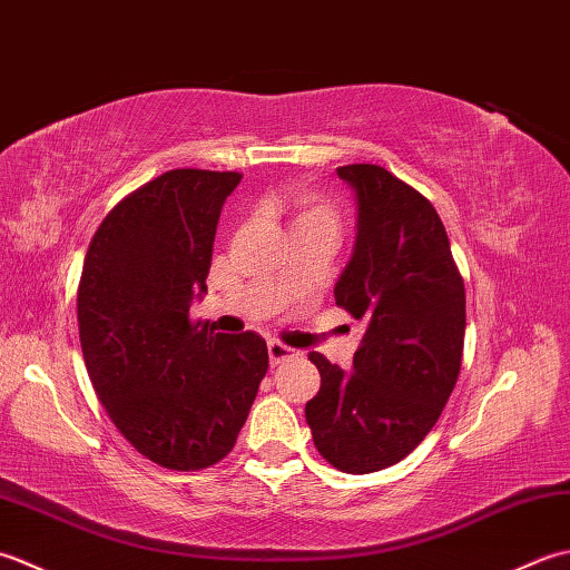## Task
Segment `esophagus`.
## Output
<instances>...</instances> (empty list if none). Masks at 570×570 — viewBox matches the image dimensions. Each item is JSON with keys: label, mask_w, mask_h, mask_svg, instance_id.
<instances>
[{"label": "esophagus", "mask_w": 570, "mask_h": 570, "mask_svg": "<svg viewBox=\"0 0 570 570\" xmlns=\"http://www.w3.org/2000/svg\"><path fill=\"white\" fill-rule=\"evenodd\" d=\"M268 356H271V366H277V364H283L285 358L295 356V350H289L287 344L273 340V342H268Z\"/></svg>", "instance_id": "1"}]
</instances>
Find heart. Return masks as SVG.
Listing matches in <instances>:
<instances>
[{
	"mask_svg": "<svg viewBox=\"0 0 570 570\" xmlns=\"http://www.w3.org/2000/svg\"><path fill=\"white\" fill-rule=\"evenodd\" d=\"M289 228L302 230V228H327L332 234H340L342 216L336 208L327 202L317 199V196L302 194L289 206Z\"/></svg>",
	"mask_w": 570,
	"mask_h": 570,
	"instance_id": "heart-1",
	"label": "heart"
}]
</instances>
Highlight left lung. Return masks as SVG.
Listing matches in <instances>:
<instances>
[{
    "instance_id": "8db88e82",
    "label": "left lung",
    "mask_w": 570,
    "mask_h": 570,
    "mask_svg": "<svg viewBox=\"0 0 570 570\" xmlns=\"http://www.w3.org/2000/svg\"><path fill=\"white\" fill-rule=\"evenodd\" d=\"M356 196L336 305L364 322L350 371L312 352L322 386L305 417L320 455L350 474L401 462L433 431L460 374L464 283L433 204L379 165L336 169Z\"/></svg>"
}]
</instances>
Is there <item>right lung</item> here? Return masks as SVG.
Instances as JSON below:
<instances>
[{
	"label": "right lung",
	"mask_w": 570,
	"mask_h": 570,
	"mask_svg": "<svg viewBox=\"0 0 570 570\" xmlns=\"http://www.w3.org/2000/svg\"><path fill=\"white\" fill-rule=\"evenodd\" d=\"M238 181V171H165L106 216L80 273L78 334L92 389L125 440L169 470L224 460L268 371L263 336L189 320Z\"/></svg>",
	"instance_id": "1"
}]
</instances>
